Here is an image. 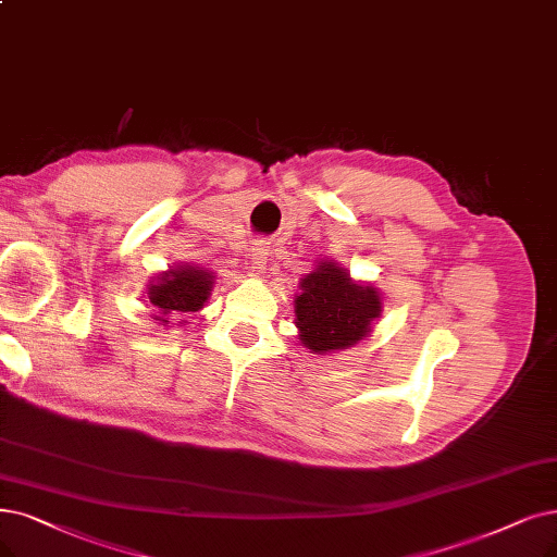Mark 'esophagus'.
<instances>
[{
    "label": "esophagus",
    "instance_id": "obj_1",
    "mask_svg": "<svg viewBox=\"0 0 557 557\" xmlns=\"http://www.w3.org/2000/svg\"><path fill=\"white\" fill-rule=\"evenodd\" d=\"M267 256H270V249H267V244L262 239H258L251 249V262L258 272L267 270Z\"/></svg>",
    "mask_w": 557,
    "mask_h": 557
}]
</instances>
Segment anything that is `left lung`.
I'll list each match as a JSON object with an SVG mask.
<instances>
[{
  "label": "left lung",
  "mask_w": 557,
  "mask_h": 557,
  "mask_svg": "<svg viewBox=\"0 0 557 557\" xmlns=\"http://www.w3.org/2000/svg\"><path fill=\"white\" fill-rule=\"evenodd\" d=\"M295 299V324L299 341L313 351H338L363 341L372 331V320L382 313V297L372 285L351 281L338 262H318L299 281Z\"/></svg>",
  "instance_id": "1"
}]
</instances>
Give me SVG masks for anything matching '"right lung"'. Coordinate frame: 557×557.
I'll return each instance as SVG.
<instances>
[{
	"mask_svg": "<svg viewBox=\"0 0 557 557\" xmlns=\"http://www.w3.org/2000/svg\"><path fill=\"white\" fill-rule=\"evenodd\" d=\"M212 283H214V276L210 270H206V267L189 264V262L171 267L169 272L158 274L150 281L146 290L148 295L146 306L158 310V315L152 320L169 326V322L175 318L198 313L212 293Z\"/></svg>",
	"mask_w": 557,
	"mask_h": 557,
	"instance_id": "1",
	"label": "right lung"
}]
</instances>
